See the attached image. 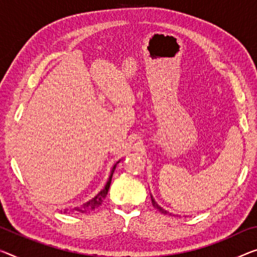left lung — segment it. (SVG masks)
Returning <instances> with one entry per match:
<instances>
[{"mask_svg": "<svg viewBox=\"0 0 257 257\" xmlns=\"http://www.w3.org/2000/svg\"><path fill=\"white\" fill-rule=\"evenodd\" d=\"M152 203H153V206H154V208H156L157 209V210H160L161 212H162V214H164V215H167V214H169V212L167 211V210H164V209L163 208H162V207H160L159 206V204H157L156 203V201L155 200H154V197L152 196ZM170 215H171V214H170Z\"/></svg>", "mask_w": 257, "mask_h": 257, "instance_id": "1", "label": "left lung"}]
</instances>
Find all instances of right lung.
<instances>
[{
    "instance_id": "add662e5",
    "label": "right lung",
    "mask_w": 257,
    "mask_h": 257,
    "mask_svg": "<svg viewBox=\"0 0 257 257\" xmlns=\"http://www.w3.org/2000/svg\"><path fill=\"white\" fill-rule=\"evenodd\" d=\"M120 161V160H119ZM119 161L116 162L115 164H113V167L111 168V171H110V176H109V179L106 181V184L104 185V187L101 189L100 192L97 193V194L93 197V199H90L87 202H85L84 204H81V206L79 207H74L73 209H64V214H70V212H78V214H87V212L94 210V209L98 208L103 202V200L105 199L106 194H108V191H109V187H110V184H111V178H112V175L113 172H115V169H116V165L119 163ZM62 212V210H61Z\"/></svg>"
}]
</instances>
